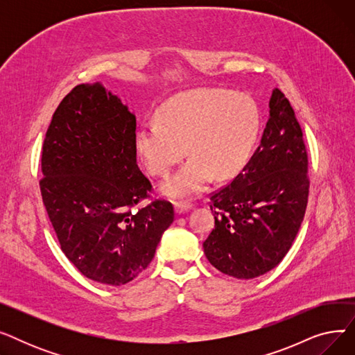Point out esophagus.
<instances>
[{"label":"esophagus","instance_id":"esophagus-1","mask_svg":"<svg viewBox=\"0 0 355 355\" xmlns=\"http://www.w3.org/2000/svg\"><path fill=\"white\" fill-rule=\"evenodd\" d=\"M174 209H175V213H177V214H184V213H187L189 210H191L193 206H191L190 202L177 201V202H174Z\"/></svg>","mask_w":355,"mask_h":355}]
</instances>
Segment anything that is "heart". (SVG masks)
<instances>
[{"mask_svg":"<svg viewBox=\"0 0 355 355\" xmlns=\"http://www.w3.org/2000/svg\"><path fill=\"white\" fill-rule=\"evenodd\" d=\"M158 121L135 134L139 159L153 175H166L187 154L191 158L159 187L162 196L185 198L216 180L239 174L250 158L260 130L256 102L227 89L182 92L161 105Z\"/></svg>","mask_w":355,"mask_h":355,"instance_id":"1","label":"heart"}]
</instances>
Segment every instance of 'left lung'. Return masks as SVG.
Instances as JSON below:
<instances>
[{
	"label": "left lung",
	"mask_w": 355,
	"mask_h": 355,
	"mask_svg": "<svg viewBox=\"0 0 355 355\" xmlns=\"http://www.w3.org/2000/svg\"><path fill=\"white\" fill-rule=\"evenodd\" d=\"M302 129L279 89L260 145L241 173L214 193V229L202 243L221 273L253 279L281 263L305 216L309 193Z\"/></svg>",
	"instance_id": "8db88e82"
}]
</instances>
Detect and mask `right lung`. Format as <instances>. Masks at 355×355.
<instances>
[{
	"instance_id": "add662e5",
	"label": "right lung",
	"mask_w": 355,
	"mask_h": 355,
	"mask_svg": "<svg viewBox=\"0 0 355 355\" xmlns=\"http://www.w3.org/2000/svg\"><path fill=\"white\" fill-rule=\"evenodd\" d=\"M135 115L99 82L79 85L47 129L40 190L60 248L92 281L121 286L154 259L174 221L173 204L155 200L137 164Z\"/></svg>"
}]
</instances>
